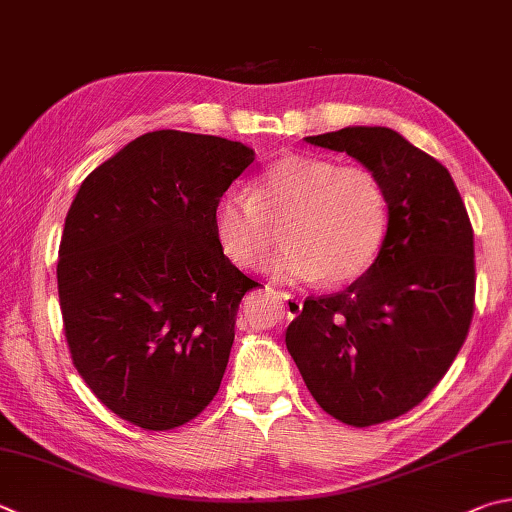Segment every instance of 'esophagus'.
<instances>
[{"instance_id":"1","label":"esophagus","mask_w":512,"mask_h":512,"mask_svg":"<svg viewBox=\"0 0 512 512\" xmlns=\"http://www.w3.org/2000/svg\"><path fill=\"white\" fill-rule=\"evenodd\" d=\"M280 297H282V302L286 306L288 318H297V315L302 313V300H300V297H295V295L286 293V291H280Z\"/></svg>"}]
</instances>
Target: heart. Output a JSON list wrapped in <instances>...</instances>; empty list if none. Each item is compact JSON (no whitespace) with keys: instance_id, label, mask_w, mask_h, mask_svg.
Here are the masks:
<instances>
[{"instance_id":"b5f03b06","label":"heart","mask_w":512,"mask_h":512,"mask_svg":"<svg viewBox=\"0 0 512 512\" xmlns=\"http://www.w3.org/2000/svg\"><path fill=\"white\" fill-rule=\"evenodd\" d=\"M387 221V192L374 172L306 154L282 156L257 176L253 197L226 192L212 210L221 253L246 271L266 266L284 228L286 250L271 271L291 284L353 282L378 257Z\"/></svg>"}]
</instances>
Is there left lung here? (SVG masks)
<instances>
[{
	"mask_svg": "<svg viewBox=\"0 0 512 512\" xmlns=\"http://www.w3.org/2000/svg\"><path fill=\"white\" fill-rule=\"evenodd\" d=\"M306 143L374 172L387 235L345 291L306 300L286 349L324 412L367 427L410 412L450 369L475 311V235L450 172L389 127H345Z\"/></svg>",
	"mask_w": 512,
	"mask_h": 512,
	"instance_id": "1",
	"label": "left lung"
}]
</instances>
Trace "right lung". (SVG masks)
<instances>
[{"instance_id": "1", "label": "right lung", "mask_w": 512, "mask_h": 512, "mask_svg": "<svg viewBox=\"0 0 512 512\" xmlns=\"http://www.w3.org/2000/svg\"><path fill=\"white\" fill-rule=\"evenodd\" d=\"M255 152L161 129L98 165L64 219L58 293L78 374L143 430L192 421L219 392L239 302L262 286L221 253L212 210Z\"/></svg>"}]
</instances>
